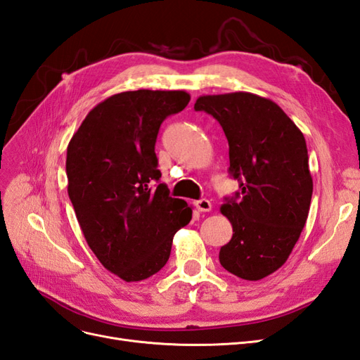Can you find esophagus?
<instances>
[{
	"label": "esophagus",
	"instance_id": "1",
	"mask_svg": "<svg viewBox=\"0 0 360 360\" xmlns=\"http://www.w3.org/2000/svg\"><path fill=\"white\" fill-rule=\"evenodd\" d=\"M195 205H197L198 212H210L212 210V202L209 200H205V198L197 201V202H195Z\"/></svg>",
	"mask_w": 360,
	"mask_h": 360
}]
</instances>
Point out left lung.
Instances as JSON below:
<instances>
[{"instance_id":"1","label":"left lung","mask_w":360,"mask_h":360,"mask_svg":"<svg viewBox=\"0 0 360 360\" xmlns=\"http://www.w3.org/2000/svg\"><path fill=\"white\" fill-rule=\"evenodd\" d=\"M195 111L222 126L230 146V174L240 192L221 213L233 237L219 250L230 274L259 281L288 259L308 219L312 177L300 129L270 99L246 91L200 96Z\"/></svg>"}]
</instances>
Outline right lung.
I'll return each mask as SVG.
<instances>
[{"instance_id":"right-lung-1","label":"right lung","mask_w":360,"mask_h":360,"mask_svg":"<svg viewBox=\"0 0 360 360\" xmlns=\"http://www.w3.org/2000/svg\"><path fill=\"white\" fill-rule=\"evenodd\" d=\"M191 101L183 90H136L108 97L86 114L68 146V192L86 243L126 282L167 264L172 238L192 219L186 201L159 183V127Z\"/></svg>"}]
</instances>
